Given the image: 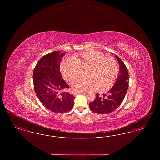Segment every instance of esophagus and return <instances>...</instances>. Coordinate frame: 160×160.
<instances>
[{
    "instance_id": "esophagus-1",
    "label": "esophagus",
    "mask_w": 160,
    "mask_h": 160,
    "mask_svg": "<svg viewBox=\"0 0 160 160\" xmlns=\"http://www.w3.org/2000/svg\"><path fill=\"white\" fill-rule=\"evenodd\" d=\"M83 92L82 91H76L74 92V96H77V95H78V94H81V93H83Z\"/></svg>"
}]
</instances>
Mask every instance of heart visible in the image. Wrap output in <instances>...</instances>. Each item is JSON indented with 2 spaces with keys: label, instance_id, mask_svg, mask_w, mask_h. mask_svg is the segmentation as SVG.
I'll return each instance as SVG.
<instances>
[{
  "label": "heart",
  "instance_id": "heart-1",
  "mask_svg": "<svg viewBox=\"0 0 160 160\" xmlns=\"http://www.w3.org/2000/svg\"><path fill=\"white\" fill-rule=\"evenodd\" d=\"M89 64L87 76H79L72 82L75 91L98 92L108 91L118 74V66L112 56L102 54L93 49L80 52L73 58H66L62 62L61 71L63 77L72 81L81 72V65Z\"/></svg>",
  "mask_w": 160,
  "mask_h": 160
}]
</instances>
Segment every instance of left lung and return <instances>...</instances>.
I'll return each instance as SVG.
<instances>
[{"label": "left lung", "mask_w": 160, "mask_h": 160, "mask_svg": "<svg viewBox=\"0 0 160 160\" xmlns=\"http://www.w3.org/2000/svg\"><path fill=\"white\" fill-rule=\"evenodd\" d=\"M114 57L119 64V75L114 86L108 91L107 95L102 94V96L100 97L96 93L95 100L89 103L91 110L95 113L108 114L113 112L121 104L128 90L129 81L128 69L117 55Z\"/></svg>", "instance_id": "1"}]
</instances>
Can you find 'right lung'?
<instances>
[{
  "label": "right lung",
  "mask_w": 160,
  "mask_h": 160,
  "mask_svg": "<svg viewBox=\"0 0 160 160\" xmlns=\"http://www.w3.org/2000/svg\"><path fill=\"white\" fill-rule=\"evenodd\" d=\"M65 52L54 51L42 56L33 69V80L35 93L44 106L57 113L70 111L75 97L65 92L69 88L63 79L60 62Z\"/></svg>",
  "instance_id": "obj_1"
}]
</instances>
